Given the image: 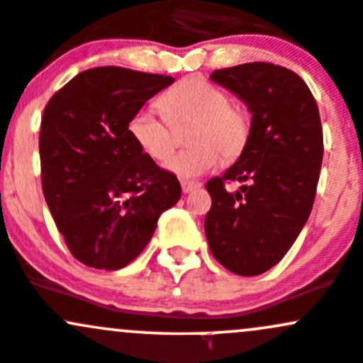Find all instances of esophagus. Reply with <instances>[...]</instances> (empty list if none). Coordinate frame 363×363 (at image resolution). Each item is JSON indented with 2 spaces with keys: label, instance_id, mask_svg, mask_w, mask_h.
<instances>
[{
  "label": "esophagus",
  "instance_id": "esophagus-1",
  "mask_svg": "<svg viewBox=\"0 0 363 363\" xmlns=\"http://www.w3.org/2000/svg\"><path fill=\"white\" fill-rule=\"evenodd\" d=\"M200 182H191V181H181V188L182 193H191L194 189L200 188Z\"/></svg>",
  "mask_w": 363,
  "mask_h": 363
}]
</instances>
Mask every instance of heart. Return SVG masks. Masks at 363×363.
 <instances>
[{"mask_svg":"<svg viewBox=\"0 0 363 363\" xmlns=\"http://www.w3.org/2000/svg\"><path fill=\"white\" fill-rule=\"evenodd\" d=\"M156 104L165 118L152 109H139L128 121V133L147 158L163 162L173 147L171 128L193 123L190 143L195 147L176 153L165 163L179 177H196L216 169L220 155L226 162H233L249 144L250 114L242 106L233 104L231 95L208 79L200 76L182 79Z\"/></svg>","mask_w":363,"mask_h":363,"instance_id":"b5f03b06","label":"heart"}]
</instances>
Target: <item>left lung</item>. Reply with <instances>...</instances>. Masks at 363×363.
<instances>
[{"label":"left lung","instance_id":"obj_1","mask_svg":"<svg viewBox=\"0 0 363 363\" xmlns=\"http://www.w3.org/2000/svg\"><path fill=\"white\" fill-rule=\"evenodd\" d=\"M252 113L245 151L207 182L212 207L205 235L231 273L255 277L284 259L310 217L323 158L318 106L301 76L272 62L240 64L211 74ZM249 182L228 194L225 182Z\"/></svg>","mask_w":363,"mask_h":363}]
</instances>
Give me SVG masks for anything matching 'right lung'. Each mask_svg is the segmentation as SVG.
I'll return each mask as SVG.
<instances>
[{
  "instance_id": "1",
  "label": "right lung",
  "mask_w": 363,
  "mask_h": 363,
  "mask_svg": "<svg viewBox=\"0 0 363 363\" xmlns=\"http://www.w3.org/2000/svg\"><path fill=\"white\" fill-rule=\"evenodd\" d=\"M174 83L104 66L76 74L45 106L40 130L41 186L57 230L83 264L114 272L150 243L181 184L147 158L128 133L144 102Z\"/></svg>"
}]
</instances>
